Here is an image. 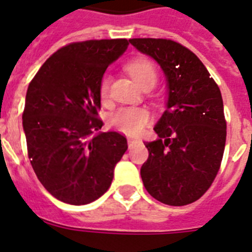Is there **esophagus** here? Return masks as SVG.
<instances>
[{
	"label": "esophagus",
	"instance_id": "obj_1",
	"mask_svg": "<svg viewBox=\"0 0 252 252\" xmlns=\"http://www.w3.org/2000/svg\"><path fill=\"white\" fill-rule=\"evenodd\" d=\"M128 149H131L133 146V144H135V142H136V140L135 139H132V137H128Z\"/></svg>",
	"mask_w": 252,
	"mask_h": 252
}]
</instances>
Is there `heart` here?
<instances>
[{"label":"heart","instance_id":"obj_1","mask_svg":"<svg viewBox=\"0 0 252 252\" xmlns=\"http://www.w3.org/2000/svg\"><path fill=\"white\" fill-rule=\"evenodd\" d=\"M133 81L142 88H151L158 81V70L155 64L148 58H137L131 60L126 65ZM110 79L104 75L99 82V95L102 99L107 98ZM150 115L141 107H121L110 116V124L117 130L128 135H136L148 124Z\"/></svg>","mask_w":252,"mask_h":252}]
</instances>
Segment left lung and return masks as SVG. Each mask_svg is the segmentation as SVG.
Wrapping results in <instances>:
<instances>
[{
	"label": "left lung",
	"instance_id": "8db88e82",
	"mask_svg": "<svg viewBox=\"0 0 252 252\" xmlns=\"http://www.w3.org/2000/svg\"><path fill=\"white\" fill-rule=\"evenodd\" d=\"M162 69L166 110L145 142L149 158L142 183L151 197L169 206L193 203L208 190L221 166L226 120L221 91L194 53L166 39H130Z\"/></svg>",
	"mask_w": 252,
	"mask_h": 252
}]
</instances>
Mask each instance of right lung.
Here are the masks:
<instances>
[{
  "mask_svg": "<svg viewBox=\"0 0 252 252\" xmlns=\"http://www.w3.org/2000/svg\"><path fill=\"white\" fill-rule=\"evenodd\" d=\"M127 46L126 39L69 44L29 84L22 113L29 159L40 183L64 203L82 206L103 195L127 150L121 133L98 132L99 82Z\"/></svg>",
  "mask_w": 252,
  "mask_h": 252,
  "instance_id": "add662e5",
  "label": "right lung"
}]
</instances>
